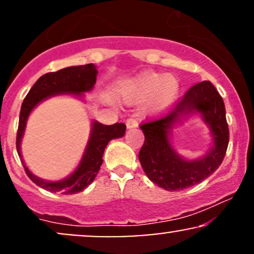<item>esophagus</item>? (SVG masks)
Returning a JSON list of instances; mask_svg holds the SVG:
<instances>
[{
  "label": "esophagus",
  "instance_id": "esophagus-1",
  "mask_svg": "<svg viewBox=\"0 0 254 254\" xmlns=\"http://www.w3.org/2000/svg\"><path fill=\"white\" fill-rule=\"evenodd\" d=\"M138 127V121L135 118H130L127 121V129H135V127Z\"/></svg>",
  "mask_w": 254,
  "mask_h": 254
}]
</instances>
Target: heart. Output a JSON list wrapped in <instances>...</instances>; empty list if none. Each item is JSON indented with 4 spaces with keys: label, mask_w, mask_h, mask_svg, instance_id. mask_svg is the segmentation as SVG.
Wrapping results in <instances>:
<instances>
[{
    "label": "heart",
    "mask_w": 254,
    "mask_h": 254,
    "mask_svg": "<svg viewBox=\"0 0 254 254\" xmlns=\"http://www.w3.org/2000/svg\"><path fill=\"white\" fill-rule=\"evenodd\" d=\"M179 90V81L173 75L143 71L122 83L117 94L124 103H145V110L149 113H161L173 106Z\"/></svg>",
    "instance_id": "b5f03b06"
}]
</instances>
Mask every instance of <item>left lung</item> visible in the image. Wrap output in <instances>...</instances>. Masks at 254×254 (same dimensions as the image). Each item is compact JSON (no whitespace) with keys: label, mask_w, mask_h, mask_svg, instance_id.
Masks as SVG:
<instances>
[{"label":"left lung","mask_w":254,"mask_h":254,"mask_svg":"<svg viewBox=\"0 0 254 254\" xmlns=\"http://www.w3.org/2000/svg\"><path fill=\"white\" fill-rule=\"evenodd\" d=\"M192 114H199L209 127L212 143L197 159H185L171 144L173 130ZM144 143L138 159L147 177L167 191L184 190L206 179L220 167L229 142L223 99L210 81L194 84L165 117L141 127Z\"/></svg>","instance_id":"left-lung-1"}]
</instances>
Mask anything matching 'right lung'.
Wrapping results in <instances>:
<instances>
[{
	"label": "right lung",
	"instance_id": "right-lung-1",
	"mask_svg": "<svg viewBox=\"0 0 254 254\" xmlns=\"http://www.w3.org/2000/svg\"><path fill=\"white\" fill-rule=\"evenodd\" d=\"M98 70L93 63L86 65L68 66L56 72H48L37 80L21 105L19 118V129L16 135V150L24 165L28 178L42 189L51 192H62L65 194H74L81 192L97 177L103 164V155L106 145L113 138L123 137L127 127L123 123L105 125L98 121L92 122L88 142L78 162L77 167L70 176L64 179L50 182L34 176L26 166L21 154V142L24 138L26 124L31 112L43 101L57 95H72L83 99V93L90 92L97 82Z\"/></svg>",
	"mask_w": 254,
	"mask_h": 254
}]
</instances>
